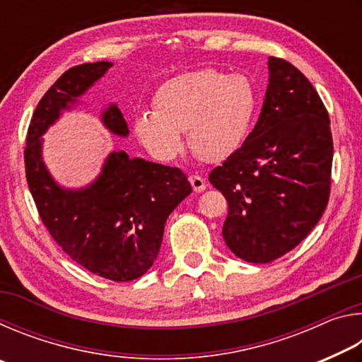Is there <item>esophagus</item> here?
Here are the masks:
<instances>
[{
    "label": "esophagus",
    "mask_w": 362,
    "mask_h": 362,
    "mask_svg": "<svg viewBox=\"0 0 362 362\" xmlns=\"http://www.w3.org/2000/svg\"><path fill=\"white\" fill-rule=\"evenodd\" d=\"M188 180H189V183H192V187H193L194 192H198V193L204 192L206 187H207L206 180H204L203 177H201V175H194V174H192V175L188 177Z\"/></svg>",
    "instance_id": "34e87169"
}]
</instances>
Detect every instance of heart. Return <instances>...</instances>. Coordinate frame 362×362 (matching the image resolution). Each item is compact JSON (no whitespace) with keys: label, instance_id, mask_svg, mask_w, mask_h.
<instances>
[{"label":"heart","instance_id":"heart-1","mask_svg":"<svg viewBox=\"0 0 362 362\" xmlns=\"http://www.w3.org/2000/svg\"><path fill=\"white\" fill-rule=\"evenodd\" d=\"M153 110L134 118V134L158 159L183 148L180 132L199 159L222 161L243 145L252 126L259 94L246 75L201 69L168 79L153 95Z\"/></svg>","mask_w":362,"mask_h":362}]
</instances>
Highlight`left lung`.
<instances>
[{
    "label": "left lung",
    "mask_w": 362,
    "mask_h": 362,
    "mask_svg": "<svg viewBox=\"0 0 362 362\" xmlns=\"http://www.w3.org/2000/svg\"><path fill=\"white\" fill-rule=\"evenodd\" d=\"M269 84L255 127L212 169L228 201L223 240L250 263H268L298 246L329 203L334 142L329 113L306 76L268 59Z\"/></svg>",
    "instance_id": "left-lung-1"
}]
</instances>
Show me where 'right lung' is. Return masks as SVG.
Here are the masks:
<instances>
[{
  "label": "right lung",
  "instance_id": "obj_1",
  "mask_svg": "<svg viewBox=\"0 0 362 362\" xmlns=\"http://www.w3.org/2000/svg\"><path fill=\"white\" fill-rule=\"evenodd\" d=\"M110 66H71L47 89L30 121L23 158L28 188L52 240L78 265L122 283L148 272L161 247L164 223L192 193V185L180 169L129 159L124 151L112 153L88 188L64 189L49 175L41 159V136ZM102 119L113 134H129L116 105L108 107Z\"/></svg>",
  "mask_w": 362,
  "mask_h": 362
}]
</instances>
